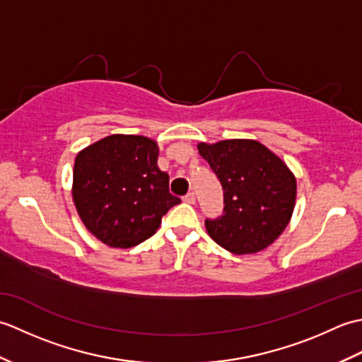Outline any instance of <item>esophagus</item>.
<instances>
[{
    "mask_svg": "<svg viewBox=\"0 0 362 362\" xmlns=\"http://www.w3.org/2000/svg\"><path fill=\"white\" fill-rule=\"evenodd\" d=\"M183 202H187V204H194V202H196V196H194V193H188L185 197H183Z\"/></svg>",
    "mask_w": 362,
    "mask_h": 362,
    "instance_id": "1",
    "label": "esophagus"
}]
</instances>
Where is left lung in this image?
Wrapping results in <instances>:
<instances>
[{
	"label": "left lung",
	"instance_id": "obj_1",
	"mask_svg": "<svg viewBox=\"0 0 362 362\" xmlns=\"http://www.w3.org/2000/svg\"><path fill=\"white\" fill-rule=\"evenodd\" d=\"M224 189V214L205 219V228L221 247L257 253L271 245L289 224L297 182L286 163L255 140L199 143Z\"/></svg>",
	"mask_w": 362,
	"mask_h": 362
}]
</instances>
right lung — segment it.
Returning <instances> with one entry per match:
<instances>
[{
    "label": "right lung",
    "instance_id": "obj_1",
    "mask_svg": "<svg viewBox=\"0 0 362 362\" xmlns=\"http://www.w3.org/2000/svg\"><path fill=\"white\" fill-rule=\"evenodd\" d=\"M158 146L148 136L115 134L82 149L74 160L73 201L83 226L110 247L146 241L180 199L157 165Z\"/></svg>",
    "mask_w": 362,
    "mask_h": 362
}]
</instances>
